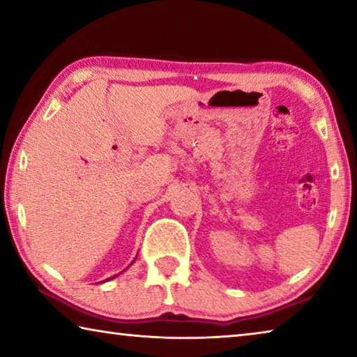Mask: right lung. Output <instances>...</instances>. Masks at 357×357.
<instances>
[{"mask_svg": "<svg viewBox=\"0 0 357 357\" xmlns=\"http://www.w3.org/2000/svg\"><path fill=\"white\" fill-rule=\"evenodd\" d=\"M135 259H137V258H135ZM135 259H134V261H135ZM134 261H132V263H134ZM132 263H130V264H132ZM130 264H129V266H130ZM124 271H126V269H124ZM124 271H123V273H124ZM116 277H118V274H114V275H112V277H110V279H107V280H112V279H116Z\"/></svg>", "mask_w": 357, "mask_h": 357, "instance_id": "add662e5", "label": "right lung"}]
</instances>
